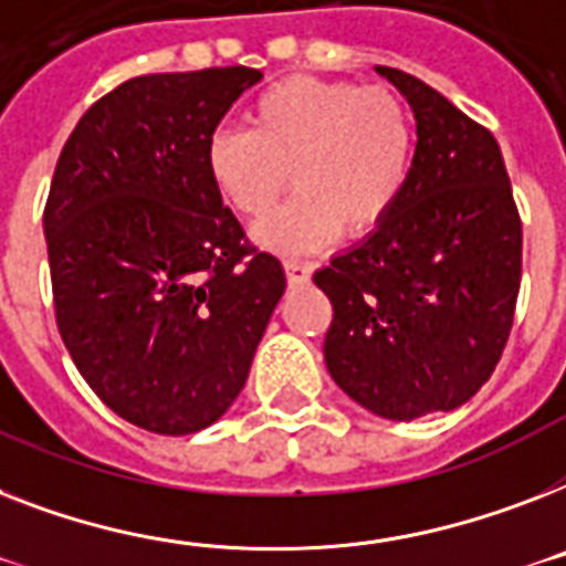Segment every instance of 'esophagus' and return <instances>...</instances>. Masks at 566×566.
Segmentation results:
<instances>
[{
    "label": "esophagus",
    "mask_w": 566,
    "mask_h": 566,
    "mask_svg": "<svg viewBox=\"0 0 566 566\" xmlns=\"http://www.w3.org/2000/svg\"><path fill=\"white\" fill-rule=\"evenodd\" d=\"M284 273H287V282L298 284V282H307L311 273H314V264L311 261H302V259H284Z\"/></svg>",
    "instance_id": "obj_1"
}]
</instances>
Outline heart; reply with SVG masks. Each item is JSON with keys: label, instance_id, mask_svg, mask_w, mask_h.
Masks as SVG:
<instances>
[{"label": "heart", "instance_id": "b5f03b06", "mask_svg": "<svg viewBox=\"0 0 566 566\" xmlns=\"http://www.w3.org/2000/svg\"><path fill=\"white\" fill-rule=\"evenodd\" d=\"M250 130L218 127L206 142L211 186L243 218H261L287 188L291 203L261 220L255 241L279 252L366 235L392 211L410 174L416 130L389 86L293 75L247 109Z\"/></svg>", "mask_w": 566, "mask_h": 566}]
</instances>
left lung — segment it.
<instances>
[{"instance_id":"1","label":"left lung","mask_w":566,"mask_h":566,"mask_svg":"<svg viewBox=\"0 0 566 566\" xmlns=\"http://www.w3.org/2000/svg\"><path fill=\"white\" fill-rule=\"evenodd\" d=\"M407 95L418 145L378 229L328 268L325 366L392 421L457 410L503 357L521 291L523 229L497 139L424 81L378 66Z\"/></svg>"}]
</instances>
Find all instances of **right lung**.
I'll return each mask as SVG.
<instances>
[{
	"mask_svg": "<svg viewBox=\"0 0 566 566\" xmlns=\"http://www.w3.org/2000/svg\"><path fill=\"white\" fill-rule=\"evenodd\" d=\"M259 69L124 81L60 150L43 211L54 316L90 389L159 436L214 424L247 384L282 261L252 247L206 142Z\"/></svg>",
	"mask_w": 566,
	"mask_h": 566,
	"instance_id": "1",
	"label": "right lung"
}]
</instances>
